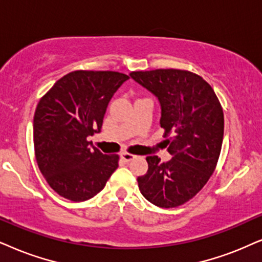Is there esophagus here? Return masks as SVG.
Returning a JSON list of instances; mask_svg holds the SVG:
<instances>
[{
    "label": "esophagus",
    "mask_w": 262,
    "mask_h": 262,
    "mask_svg": "<svg viewBox=\"0 0 262 262\" xmlns=\"http://www.w3.org/2000/svg\"><path fill=\"white\" fill-rule=\"evenodd\" d=\"M120 157H121L122 161L125 162V163H128V162H130V161L134 160L135 156L134 155H130V154H127V152H122V154L120 155Z\"/></svg>",
    "instance_id": "1"
}]
</instances>
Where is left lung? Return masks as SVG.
I'll use <instances>...</instances> for the list:
<instances>
[{
  "label": "left lung",
  "instance_id": "8db88e82",
  "mask_svg": "<svg viewBox=\"0 0 262 262\" xmlns=\"http://www.w3.org/2000/svg\"><path fill=\"white\" fill-rule=\"evenodd\" d=\"M161 105L160 125L171 160L147 156L139 190L152 204L175 208L200 192L216 167L224 138V112L213 88L201 76L175 69L129 74Z\"/></svg>",
  "mask_w": 262,
  "mask_h": 262
}]
</instances>
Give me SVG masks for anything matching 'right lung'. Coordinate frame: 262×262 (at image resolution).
Returning <instances> with one entry per match:
<instances>
[{
    "instance_id": "add662e5",
    "label": "right lung",
    "mask_w": 262,
    "mask_h": 262,
    "mask_svg": "<svg viewBox=\"0 0 262 262\" xmlns=\"http://www.w3.org/2000/svg\"><path fill=\"white\" fill-rule=\"evenodd\" d=\"M129 76L115 71H74L39 100L34 116L38 168L53 190L72 202L94 197L118 167L88 137L100 133L111 98Z\"/></svg>"
}]
</instances>
